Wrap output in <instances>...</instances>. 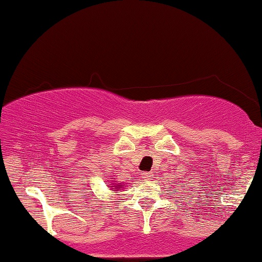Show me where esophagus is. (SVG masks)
<instances>
[{
  "label": "esophagus",
  "instance_id": "34e87169",
  "mask_svg": "<svg viewBox=\"0 0 262 262\" xmlns=\"http://www.w3.org/2000/svg\"><path fill=\"white\" fill-rule=\"evenodd\" d=\"M141 175H142L143 180H146V181H150V180H152L154 173L152 172H147V171H146V172H142Z\"/></svg>",
  "mask_w": 262,
  "mask_h": 262
}]
</instances>
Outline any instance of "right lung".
I'll return each mask as SVG.
<instances>
[{"label": "right lung", "mask_w": 262, "mask_h": 262, "mask_svg": "<svg viewBox=\"0 0 262 262\" xmlns=\"http://www.w3.org/2000/svg\"><path fill=\"white\" fill-rule=\"evenodd\" d=\"M122 186H125V185H122V184H120V185L114 184V186H111V187H112V190H114V191H119Z\"/></svg>", "instance_id": "1"}]
</instances>
